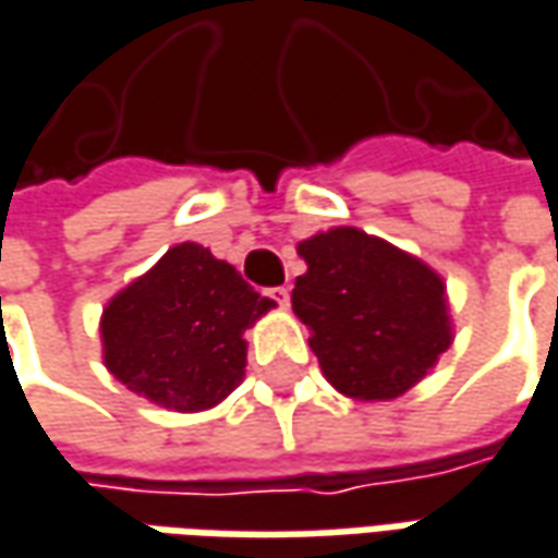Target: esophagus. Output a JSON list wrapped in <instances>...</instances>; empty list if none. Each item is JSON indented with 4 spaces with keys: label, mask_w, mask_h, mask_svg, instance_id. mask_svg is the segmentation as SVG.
<instances>
[{
    "label": "esophagus",
    "mask_w": 558,
    "mask_h": 558,
    "mask_svg": "<svg viewBox=\"0 0 558 558\" xmlns=\"http://www.w3.org/2000/svg\"><path fill=\"white\" fill-rule=\"evenodd\" d=\"M268 296L275 299L280 308H287V305H290V290H287V287H271V290H268Z\"/></svg>",
    "instance_id": "1"
}]
</instances>
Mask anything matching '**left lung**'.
<instances>
[{
    "label": "left lung",
    "mask_w": 558,
    "mask_h": 558,
    "mask_svg": "<svg viewBox=\"0 0 558 558\" xmlns=\"http://www.w3.org/2000/svg\"><path fill=\"white\" fill-rule=\"evenodd\" d=\"M308 271L293 312L324 376L342 395L386 401L408 392L451 345L445 283L420 259L357 228L299 243Z\"/></svg>",
    "instance_id": "obj_1"
}]
</instances>
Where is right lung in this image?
Returning a JSON list of instances; mask_svg holds the SVG:
<instances>
[{
	"label": "right lung",
	"mask_w": 558,
	"mask_h": 558,
	"mask_svg": "<svg viewBox=\"0 0 558 558\" xmlns=\"http://www.w3.org/2000/svg\"><path fill=\"white\" fill-rule=\"evenodd\" d=\"M275 302L201 243H179L101 317L105 364L132 392L172 411L219 404L246 367L243 330Z\"/></svg>",
	"instance_id": "obj_1"
}]
</instances>
